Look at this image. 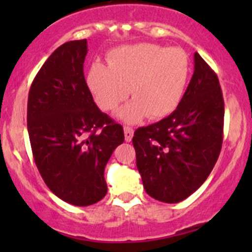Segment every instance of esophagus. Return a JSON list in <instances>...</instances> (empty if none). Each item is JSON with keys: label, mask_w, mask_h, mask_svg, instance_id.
Masks as SVG:
<instances>
[{"label": "esophagus", "mask_w": 252, "mask_h": 252, "mask_svg": "<svg viewBox=\"0 0 252 252\" xmlns=\"http://www.w3.org/2000/svg\"><path fill=\"white\" fill-rule=\"evenodd\" d=\"M134 135V130L130 126H124V136H126V141H131Z\"/></svg>", "instance_id": "esophagus-1"}]
</instances>
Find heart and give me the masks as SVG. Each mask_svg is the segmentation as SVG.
Instances as JSON below:
<instances>
[{
  "mask_svg": "<svg viewBox=\"0 0 252 252\" xmlns=\"http://www.w3.org/2000/svg\"><path fill=\"white\" fill-rule=\"evenodd\" d=\"M189 75L190 60L183 48L142 42L112 50L108 64L93 63L86 84L98 107L107 112L116 110L130 94L133 100L117 117L136 123L146 116H169L184 95Z\"/></svg>",
  "mask_w": 252,
  "mask_h": 252,
  "instance_id": "heart-1",
  "label": "heart"
}]
</instances>
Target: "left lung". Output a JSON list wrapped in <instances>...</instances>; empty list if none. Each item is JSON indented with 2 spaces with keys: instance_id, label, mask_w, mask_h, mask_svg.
<instances>
[{
  "instance_id": "left-lung-1",
  "label": "left lung",
  "mask_w": 252,
  "mask_h": 252,
  "mask_svg": "<svg viewBox=\"0 0 252 252\" xmlns=\"http://www.w3.org/2000/svg\"><path fill=\"white\" fill-rule=\"evenodd\" d=\"M194 74L173 113L136 129L133 145L145 191L177 204L196 191L222 149L224 101L217 74L197 52Z\"/></svg>"
}]
</instances>
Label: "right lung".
<instances>
[{"label": "right lung", "mask_w": 252, "mask_h": 252, "mask_svg": "<svg viewBox=\"0 0 252 252\" xmlns=\"http://www.w3.org/2000/svg\"><path fill=\"white\" fill-rule=\"evenodd\" d=\"M88 41L61 45L30 86L28 133L32 156L48 189L74 206L107 194L105 167L123 144V126L98 110L84 77Z\"/></svg>", "instance_id": "obj_1"}]
</instances>
